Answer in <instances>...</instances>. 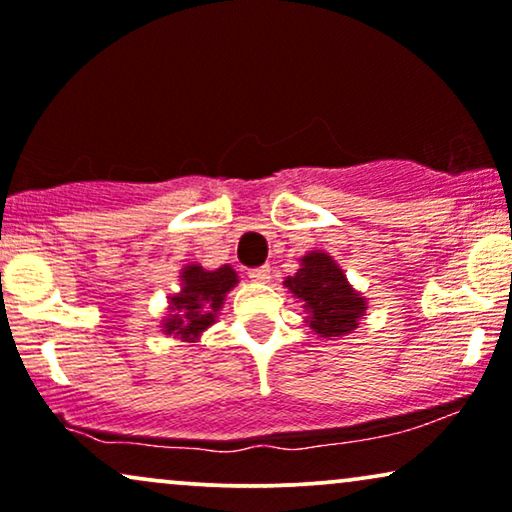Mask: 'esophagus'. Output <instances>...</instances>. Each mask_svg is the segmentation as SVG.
Wrapping results in <instances>:
<instances>
[{
	"mask_svg": "<svg viewBox=\"0 0 512 512\" xmlns=\"http://www.w3.org/2000/svg\"><path fill=\"white\" fill-rule=\"evenodd\" d=\"M269 274H271L269 267H257V269H250V271H248V276H250L255 283H267V281H269Z\"/></svg>",
	"mask_w": 512,
	"mask_h": 512,
	"instance_id": "1",
	"label": "esophagus"
}]
</instances>
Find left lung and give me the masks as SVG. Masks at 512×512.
Segmentation results:
<instances>
[{"label": "left lung", "instance_id": "obj_1", "mask_svg": "<svg viewBox=\"0 0 512 512\" xmlns=\"http://www.w3.org/2000/svg\"><path fill=\"white\" fill-rule=\"evenodd\" d=\"M286 288L309 309V326L323 338H340L359 326L364 297L349 288L345 274L326 252H309Z\"/></svg>", "mask_w": 512, "mask_h": 512}]
</instances>
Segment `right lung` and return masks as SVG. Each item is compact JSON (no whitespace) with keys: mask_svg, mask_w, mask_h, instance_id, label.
Masks as SVG:
<instances>
[{"mask_svg":"<svg viewBox=\"0 0 512 512\" xmlns=\"http://www.w3.org/2000/svg\"><path fill=\"white\" fill-rule=\"evenodd\" d=\"M181 286V293L172 297L174 314L165 321V333L193 340L215 323L224 295L236 286V271L231 267L205 271L198 264H191L181 274Z\"/></svg>","mask_w":512,"mask_h":512,"instance_id":"1","label":"right lung"}]
</instances>
